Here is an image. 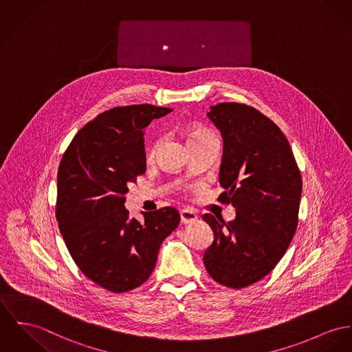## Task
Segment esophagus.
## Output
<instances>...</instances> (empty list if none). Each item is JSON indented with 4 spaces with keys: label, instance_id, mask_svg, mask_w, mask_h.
<instances>
[{
    "label": "esophagus",
    "instance_id": "34e87169",
    "mask_svg": "<svg viewBox=\"0 0 352 352\" xmlns=\"http://www.w3.org/2000/svg\"><path fill=\"white\" fill-rule=\"evenodd\" d=\"M198 219V216L194 213V212H191L189 209H184V210H181V222L182 223H192V222H195Z\"/></svg>",
    "mask_w": 352,
    "mask_h": 352
}]
</instances>
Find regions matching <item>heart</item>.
I'll return each mask as SVG.
<instances>
[{
	"mask_svg": "<svg viewBox=\"0 0 352 352\" xmlns=\"http://www.w3.org/2000/svg\"><path fill=\"white\" fill-rule=\"evenodd\" d=\"M208 134H214V133H212L210 130H197V131H194L191 136H190V139H192V138H197V136L201 135H208ZM160 143H161V139H154L148 146H147V150H146V155H147V158L148 160H151L153 157H154V154H155V151H157V148H158V146H160Z\"/></svg>",
	"mask_w": 352,
	"mask_h": 352,
	"instance_id": "b5f03b06",
	"label": "heart"
}]
</instances>
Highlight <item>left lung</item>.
Instances as JSON below:
<instances>
[{"label": "left lung", "mask_w": 352, "mask_h": 352, "mask_svg": "<svg viewBox=\"0 0 352 352\" xmlns=\"http://www.w3.org/2000/svg\"><path fill=\"white\" fill-rule=\"evenodd\" d=\"M208 113L223 138L218 197L236 208L228 223L202 217L214 240L204 254L218 284L241 289L264 278L292 241L298 221L301 174L278 126L243 103H219Z\"/></svg>", "instance_id": "obj_1"}]
</instances>
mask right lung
Returning a JSON list of instances; mask_svg holds the SVG:
<instances>
[{"label":"right lung","instance_id":"add662e5","mask_svg":"<svg viewBox=\"0 0 352 352\" xmlns=\"http://www.w3.org/2000/svg\"><path fill=\"white\" fill-rule=\"evenodd\" d=\"M173 109L119 106L99 113L72 139L57 171L56 219L75 264L113 294L142 285L163 240L178 226L171 206L131 218L127 185L146 173L144 129Z\"/></svg>","mask_w":352,"mask_h":352}]
</instances>
